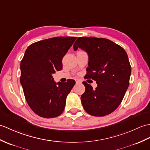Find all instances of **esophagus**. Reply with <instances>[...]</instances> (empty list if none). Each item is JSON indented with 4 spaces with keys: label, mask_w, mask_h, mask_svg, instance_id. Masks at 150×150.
Returning <instances> with one entry per match:
<instances>
[{
    "label": "esophagus",
    "mask_w": 150,
    "mask_h": 150,
    "mask_svg": "<svg viewBox=\"0 0 150 150\" xmlns=\"http://www.w3.org/2000/svg\"><path fill=\"white\" fill-rule=\"evenodd\" d=\"M75 82H76V83H81V81H80V80L79 79H75Z\"/></svg>",
    "instance_id": "obj_1"
}]
</instances>
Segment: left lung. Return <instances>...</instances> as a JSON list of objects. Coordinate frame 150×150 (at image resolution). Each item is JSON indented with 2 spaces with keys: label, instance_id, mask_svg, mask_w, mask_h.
Here are the masks:
<instances>
[{
  "label": "left lung",
  "instance_id": "1",
  "mask_svg": "<svg viewBox=\"0 0 150 150\" xmlns=\"http://www.w3.org/2000/svg\"><path fill=\"white\" fill-rule=\"evenodd\" d=\"M88 54L87 77L95 81L93 90L86 82L81 99L83 109L94 116L112 113L122 102L129 86L131 66L127 52L120 45L105 38L79 37L74 45Z\"/></svg>",
  "mask_w": 150,
  "mask_h": 150
}]
</instances>
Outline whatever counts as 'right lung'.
Returning <instances> with one entry per match:
<instances>
[{
  "label": "right lung",
  "instance_id": "obj_1",
  "mask_svg": "<svg viewBox=\"0 0 150 150\" xmlns=\"http://www.w3.org/2000/svg\"><path fill=\"white\" fill-rule=\"evenodd\" d=\"M76 37H55L29 45L20 63V83L28 105L38 116H59L64 111L67 95L75 84L54 81L52 74L62 69V59Z\"/></svg>",
  "mask_w": 150,
  "mask_h": 150
}]
</instances>
